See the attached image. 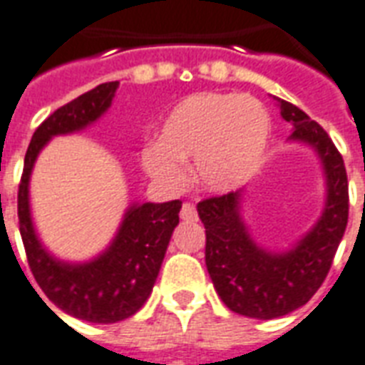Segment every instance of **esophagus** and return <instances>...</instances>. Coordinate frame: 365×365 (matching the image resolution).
I'll return each instance as SVG.
<instances>
[{"instance_id": "esophagus-1", "label": "esophagus", "mask_w": 365, "mask_h": 365, "mask_svg": "<svg viewBox=\"0 0 365 365\" xmlns=\"http://www.w3.org/2000/svg\"><path fill=\"white\" fill-rule=\"evenodd\" d=\"M180 218L185 220V222H195V220H197L195 205H191V202H183L182 210H180Z\"/></svg>"}]
</instances>
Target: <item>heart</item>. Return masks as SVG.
I'll list each match as a JSON object with an SVG mask.
<instances>
[{"mask_svg": "<svg viewBox=\"0 0 365 365\" xmlns=\"http://www.w3.org/2000/svg\"><path fill=\"white\" fill-rule=\"evenodd\" d=\"M272 133L268 108L252 96L202 91L185 97L160 126L157 143L141 153V166L163 187L187 182L185 164L214 193L241 187L262 163Z\"/></svg>", "mask_w": 365, "mask_h": 365, "instance_id": "obj_1", "label": "heart"}]
</instances>
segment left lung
<instances>
[{
	"mask_svg": "<svg viewBox=\"0 0 365 365\" xmlns=\"http://www.w3.org/2000/svg\"><path fill=\"white\" fill-rule=\"evenodd\" d=\"M289 141L312 147L325 178L322 216L289 249L269 250L250 237L243 218L247 191L212 197L197 205L205 224V262L222 302L255 319L282 318L306 304L322 287L349 222V182L337 147L324 128L291 103L277 99Z\"/></svg>",
	"mask_w": 365,
	"mask_h": 365,
	"instance_id": "left-lung-1",
	"label": "left lung"
}]
</instances>
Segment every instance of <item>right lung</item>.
Masks as SVG:
<instances>
[{"instance_id": "1", "label": "right lung", "mask_w": 365, "mask_h": 365, "mask_svg": "<svg viewBox=\"0 0 365 365\" xmlns=\"http://www.w3.org/2000/svg\"><path fill=\"white\" fill-rule=\"evenodd\" d=\"M116 88L118 82L101 83L47 116L28 145L19 185V230L36 283L57 308L90 324H116L145 304L182 208V201L132 202L107 249L86 262L61 260L38 237L30 210V176L38 155L55 135L82 132L99 120L113 105Z\"/></svg>"}]
</instances>
